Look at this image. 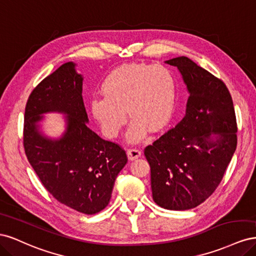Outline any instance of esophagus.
Returning a JSON list of instances; mask_svg holds the SVG:
<instances>
[{
    "label": "esophagus",
    "instance_id": "34e87169",
    "mask_svg": "<svg viewBox=\"0 0 256 256\" xmlns=\"http://www.w3.org/2000/svg\"><path fill=\"white\" fill-rule=\"evenodd\" d=\"M127 156L130 160H136L141 156V150L136 148H129L127 150Z\"/></svg>",
    "mask_w": 256,
    "mask_h": 256
}]
</instances>
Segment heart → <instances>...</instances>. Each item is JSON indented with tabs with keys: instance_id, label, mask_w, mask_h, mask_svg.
Segmentation results:
<instances>
[{
	"instance_id": "b5f03b06",
	"label": "heart",
	"mask_w": 256,
	"mask_h": 256,
	"mask_svg": "<svg viewBox=\"0 0 256 256\" xmlns=\"http://www.w3.org/2000/svg\"><path fill=\"white\" fill-rule=\"evenodd\" d=\"M100 88L102 96L90 100V111L110 138L120 134L126 112L131 118L126 138L136 143L145 138L147 130L157 132L164 128L175 109L177 81L166 66L122 65L106 76Z\"/></svg>"
}]
</instances>
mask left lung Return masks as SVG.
I'll list each match as a JSON object with an SVG mask.
<instances>
[{
	"label": "left lung",
	"mask_w": 256,
	"mask_h": 256,
	"mask_svg": "<svg viewBox=\"0 0 256 256\" xmlns=\"http://www.w3.org/2000/svg\"><path fill=\"white\" fill-rule=\"evenodd\" d=\"M177 67L189 92L186 113L144 154L150 166L154 203L170 210L194 208L212 194L237 146L230 94L220 79L187 56L166 60Z\"/></svg>",
	"instance_id": "1"
}]
</instances>
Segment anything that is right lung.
Returning <instances> with one entry per match:
<instances>
[{"label": "right lung", "mask_w": 256, "mask_h": 256, "mask_svg": "<svg viewBox=\"0 0 256 256\" xmlns=\"http://www.w3.org/2000/svg\"><path fill=\"white\" fill-rule=\"evenodd\" d=\"M76 66L74 62L60 66L30 95L23 144L28 162L53 198L76 212L94 214L109 204L127 156L118 144L88 127L83 76ZM47 112L66 115V130L60 138L42 132L41 122Z\"/></svg>", "instance_id": "obj_1"}]
</instances>
